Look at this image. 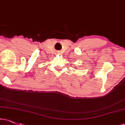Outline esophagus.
<instances>
[{"mask_svg":"<svg viewBox=\"0 0 125 125\" xmlns=\"http://www.w3.org/2000/svg\"><path fill=\"white\" fill-rule=\"evenodd\" d=\"M59 53H58V54H59Z\"/></svg>","mask_w":125,"mask_h":125,"instance_id":"obj_1","label":"esophagus"}]
</instances>
